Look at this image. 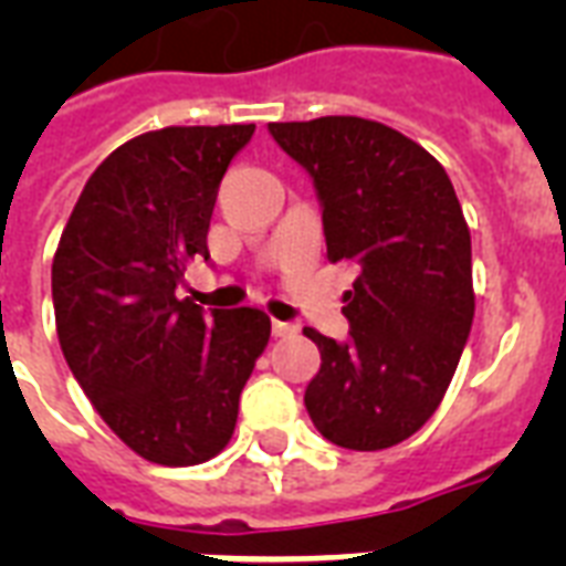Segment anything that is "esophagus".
I'll return each instance as SVG.
<instances>
[{
    "label": "esophagus",
    "mask_w": 566,
    "mask_h": 566,
    "mask_svg": "<svg viewBox=\"0 0 566 566\" xmlns=\"http://www.w3.org/2000/svg\"><path fill=\"white\" fill-rule=\"evenodd\" d=\"M300 332V328L293 326V323H282V319H273V335L275 337H293Z\"/></svg>",
    "instance_id": "1"
}]
</instances>
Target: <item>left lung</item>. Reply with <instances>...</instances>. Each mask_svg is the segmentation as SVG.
Wrapping results in <instances>:
<instances>
[{"label": "left lung", "instance_id": "obj_1", "mask_svg": "<svg viewBox=\"0 0 566 566\" xmlns=\"http://www.w3.org/2000/svg\"><path fill=\"white\" fill-rule=\"evenodd\" d=\"M314 179L328 261L355 266L349 340L305 328L319 373L305 408L355 452L402 443L438 411L473 326L470 229L447 170L411 137L361 117L270 123Z\"/></svg>", "mask_w": 566, "mask_h": 566}]
</instances>
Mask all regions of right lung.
Listing matches in <instances>:
<instances>
[{"label": "right lung", "mask_w": 566, "mask_h": 566, "mask_svg": "<svg viewBox=\"0 0 566 566\" xmlns=\"http://www.w3.org/2000/svg\"><path fill=\"white\" fill-rule=\"evenodd\" d=\"M255 126H170L132 137L84 185L52 261L61 353L137 455L193 467L226 449L240 390L270 340L258 308L179 300L231 158Z\"/></svg>", "instance_id": "obj_1"}]
</instances>
